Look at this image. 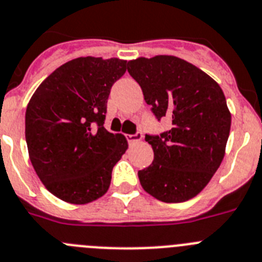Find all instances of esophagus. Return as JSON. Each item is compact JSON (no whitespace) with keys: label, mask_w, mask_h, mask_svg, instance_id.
<instances>
[{"label":"esophagus","mask_w":262,"mask_h":262,"mask_svg":"<svg viewBox=\"0 0 262 262\" xmlns=\"http://www.w3.org/2000/svg\"><path fill=\"white\" fill-rule=\"evenodd\" d=\"M142 138H143V134L141 133V132H137L136 134H129V136H126V140H128L129 143L140 142Z\"/></svg>","instance_id":"34e87169"}]
</instances>
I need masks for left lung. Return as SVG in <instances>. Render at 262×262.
Returning <instances> with one entry per match:
<instances>
[{
  "instance_id": "obj_1",
  "label": "left lung",
  "mask_w": 262,
  "mask_h": 262,
  "mask_svg": "<svg viewBox=\"0 0 262 262\" xmlns=\"http://www.w3.org/2000/svg\"><path fill=\"white\" fill-rule=\"evenodd\" d=\"M129 74L159 121L169 130L146 134L152 163L138 178L143 189L162 202H184L199 194L225 157L231 114L225 94L211 77L175 56L140 57L128 62Z\"/></svg>"
}]
</instances>
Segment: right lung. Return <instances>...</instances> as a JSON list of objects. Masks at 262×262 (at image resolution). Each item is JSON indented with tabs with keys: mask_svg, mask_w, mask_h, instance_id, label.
Masks as SVG:
<instances>
[{
	"mask_svg": "<svg viewBox=\"0 0 262 262\" xmlns=\"http://www.w3.org/2000/svg\"><path fill=\"white\" fill-rule=\"evenodd\" d=\"M125 72L126 61L120 58H74L48 75L30 99L28 155L44 187L57 199L84 205L110 188L128 141L103 125L111 87Z\"/></svg>",
	"mask_w": 262,
	"mask_h": 262,
	"instance_id": "obj_1",
	"label": "right lung"
}]
</instances>
